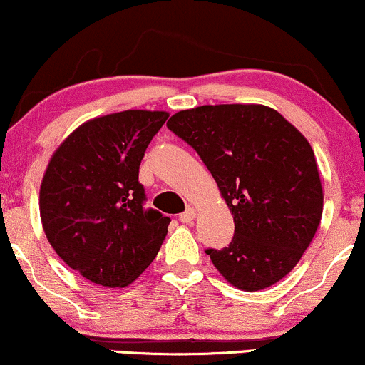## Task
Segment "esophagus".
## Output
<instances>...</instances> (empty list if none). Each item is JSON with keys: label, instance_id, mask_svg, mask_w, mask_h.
<instances>
[{"label": "esophagus", "instance_id": "1", "mask_svg": "<svg viewBox=\"0 0 365 365\" xmlns=\"http://www.w3.org/2000/svg\"><path fill=\"white\" fill-rule=\"evenodd\" d=\"M196 217V212L192 208H187L186 212H182L181 215H179V222H182V224H191L192 220H195Z\"/></svg>", "mask_w": 365, "mask_h": 365}]
</instances>
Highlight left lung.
Instances as JSON below:
<instances>
[{"label":"left lung","instance_id":"1","mask_svg":"<svg viewBox=\"0 0 365 365\" xmlns=\"http://www.w3.org/2000/svg\"><path fill=\"white\" fill-rule=\"evenodd\" d=\"M196 150L234 215L227 247L205 250L218 272L247 292L277 284L307 250L323 213L314 152L267 106L181 110L167 123Z\"/></svg>","mask_w":365,"mask_h":365}]
</instances>
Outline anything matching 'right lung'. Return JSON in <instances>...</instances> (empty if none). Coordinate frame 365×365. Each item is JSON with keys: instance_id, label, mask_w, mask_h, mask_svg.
<instances>
[{"instance_id": "1", "label": "right lung", "mask_w": 365, "mask_h": 365, "mask_svg": "<svg viewBox=\"0 0 365 365\" xmlns=\"http://www.w3.org/2000/svg\"><path fill=\"white\" fill-rule=\"evenodd\" d=\"M167 118L160 110L96 118L73 131L47 165L38 200L47 241L93 284L130 285L164 242L170 218L145 208L138 173Z\"/></svg>"}]
</instances>
